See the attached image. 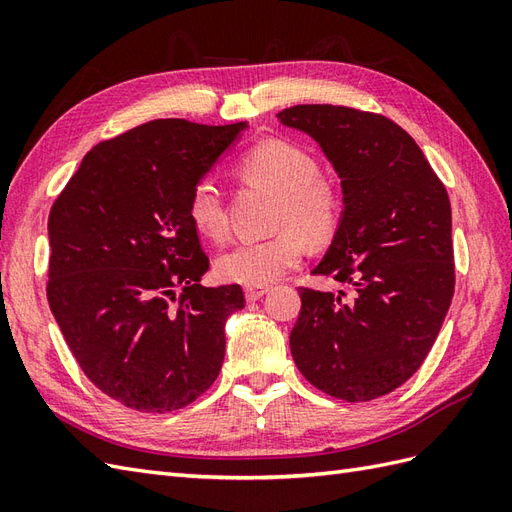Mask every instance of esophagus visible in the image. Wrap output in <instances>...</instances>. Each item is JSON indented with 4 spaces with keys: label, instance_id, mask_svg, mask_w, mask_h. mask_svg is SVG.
<instances>
[{
    "label": "esophagus",
    "instance_id": "obj_1",
    "mask_svg": "<svg viewBox=\"0 0 512 512\" xmlns=\"http://www.w3.org/2000/svg\"><path fill=\"white\" fill-rule=\"evenodd\" d=\"M270 292L268 285H251V287H244V296L248 303H255V300H259L264 294Z\"/></svg>",
    "mask_w": 512,
    "mask_h": 512
}]
</instances>
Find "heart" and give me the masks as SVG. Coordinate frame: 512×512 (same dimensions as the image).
Instances as JSON below:
<instances>
[{
	"label": "heart",
	"instance_id": "1",
	"mask_svg": "<svg viewBox=\"0 0 512 512\" xmlns=\"http://www.w3.org/2000/svg\"><path fill=\"white\" fill-rule=\"evenodd\" d=\"M248 183L277 194L272 225L279 229L264 240L233 244L216 259V274L225 283L268 285L300 264L307 240L326 242L337 233L344 216V196L335 183L320 177L318 160L285 140H264L238 162ZM188 218L203 238L227 240L229 218L218 183L203 177L188 199Z\"/></svg>",
	"mask_w": 512,
	"mask_h": 512
}]
</instances>
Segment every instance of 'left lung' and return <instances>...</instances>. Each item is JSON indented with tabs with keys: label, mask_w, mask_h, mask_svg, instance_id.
I'll return each instance as SVG.
<instances>
[{
	"label": "left lung",
	"mask_w": 512,
	"mask_h": 512,
	"mask_svg": "<svg viewBox=\"0 0 512 512\" xmlns=\"http://www.w3.org/2000/svg\"><path fill=\"white\" fill-rule=\"evenodd\" d=\"M277 116L316 138L342 177V225L313 274L352 290L298 287L292 357L326 396H387L424 363L452 303L448 192L415 140L383 114L294 106Z\"/></svg>",
	"instance_id": "obj_1"
}]
</instances>
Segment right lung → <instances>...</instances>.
<instances>
[{"mask_svg":"<svg viewBox=\"0 0 512 512\" xmlns=\"http://www.w3.org/2000/svg\"><path fill=\"white\" fill-rule=\"evenodd\" d=\"M240 129L138 125L90 149L51 205V313L88 381L127 409H183L222 368L225 322L246 300L201 285L188 199Z\"/></svg>","mask_w":512,"mask_h":512,"instance_id":"right-lung-1","label":"right lung"}]
</instances>
